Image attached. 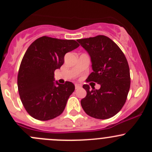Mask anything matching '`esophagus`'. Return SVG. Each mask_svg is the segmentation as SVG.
<instances>
[{"mask_svg": "<svg viewBox=\"0 0 152 152\" xmlns=\"http://www.w3.org/2000/svg\"><path fill=\"white\" fill-rule=\"evenodd\" d=\"M81 87H82V86H81V85H79V84H76V85H75V88L76 89L80 88Z\"/></svg>", "mask_w": 152, "mask_h": 152, "instance_id": "obj_1", "label": "esophagus"}]
</instances>
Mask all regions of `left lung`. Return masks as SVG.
<instances>
[{"label": "left lung", "mask_w": 152, "mask_h": 152, "mask_svg": "<svg viewBox=\"0 0 152 152\" xmlns=\"http://www.w3.org/2000/svg\"><path fill=\"white\" fill-rule=\"evenodd\" d=\"M77 41L91 58L93 71L86 81L101 85L96 90L84 85L87 96L81 100V105L88 115L95 118L113 117L124 107L129 91L130 73L126 58L117 44L104 35Z\"/></svg>", "instance_id": "obj_1"}]
</instances>
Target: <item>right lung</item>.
Instances as JSON below:
<instances>
[{
    "instance_id": "right-lung-1",
    "label": "right lung",
    "mask_w": 152,
    "mask_h": 152,
    "mask_svg": "<svg viewBox=\"0 0 152 152\" xmlns=\"http://www.w3.org/2000/svg\"><path fill=\"white\" fill-rule=\"evenodd\" d=\"M79 46L73 39L43 36L34 41L21 61L18 75L20 98L34 118L48 121L60 115L75 90L72 82H54V71L63 65L65 53Z\"/></svg>"
}]
</instances>
